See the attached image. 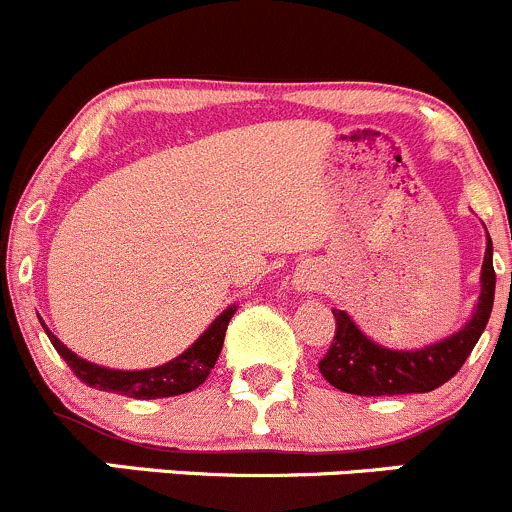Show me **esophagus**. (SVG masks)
<instances>
[{
	"label": "esophagus",
	"mask_w": 512,
	"mask_h": 512,
	"mask_svg": "<svg viewBox=\"0 0 512 512\" xmlns=\"http://www.w3.org/2000/svg\"><path fill=\"white\" fill-rule=\"evenodd\" d=\"M304 287H309V282H304V280H302V289H304Z\"/></svg>",
	"instance_id": "34e87169"
}]
</instances>
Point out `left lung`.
Instances as JSON below:
<instances>
[{
    "label": "left lung",
    "mask_w": 512,
    "mask_h": 512,
    "mask_svg": "<svg viewBox=\"0 0 512 512\" xmlns=\"http://www.w3.org/2000/svg\"><path fill=\"white\" fill-rule=\"evenodd\" d=\"M493 297V242L488 235L483 270H480V297L466 327L441 342L428 344V347L399 352V349H386L371 342L347 312L332 309L334 319H337V332H334L332 347L319 361V371L334 389L356 396L426 394V391L438 389L451 376H456L471 356L490 319Z\"/></svg>",
    "instance_id": "obj_1"
}]
</instances>
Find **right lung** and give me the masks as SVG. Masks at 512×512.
<instances>
[{
    "label": "right lung",
    "instance_id": "add662e5",
    "mask_svg": "<svg viewBox=\"0 0 512 512\" xmlns=\"http://www.w3.org/2000/svg\"><path fill=\"white\" fill-rule=\"evenodd\" d=\"M232 314H235V304L227 307L225 312L200 334V339H195L193 347L185 349L183 354L175 356L168 364L141 371L106 369V366L91 364V361L81 359V356H76L71 349H66L64 344L46 329V324L41 322V319L39 322L61 359L71 366V371H74L86 386L98 391H111V394L131 396V399H165V396L188 394V391L198 389V386L208 379L210 369L215 366L220 349H223L227 324H230Z\"/></svg>",
    "mask_w": 512,
    "mask_h": 512
}]
</instances>
